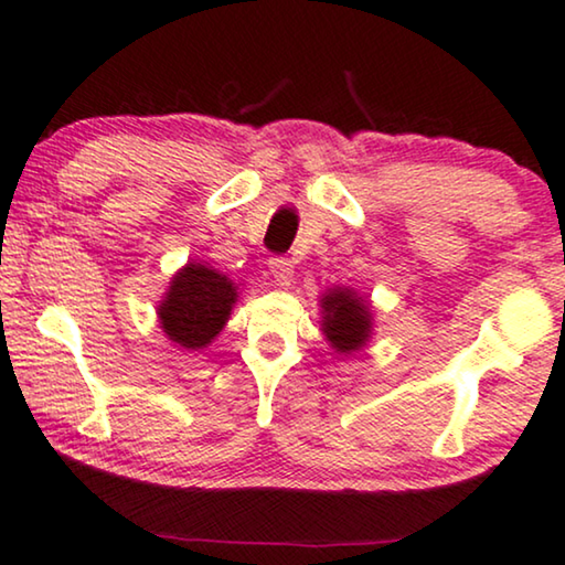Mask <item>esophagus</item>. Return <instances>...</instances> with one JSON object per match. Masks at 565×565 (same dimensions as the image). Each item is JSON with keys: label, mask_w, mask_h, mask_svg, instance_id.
Segmentation results:
<instances>
[{"label": "esophagus", "mask_w": 565, "mask_h": 565, "mask_svg": "<svg viewBox=\"0 0 565 565\" xmlns=\"http://www.w3.org/2000/svg\"><path fill=\"white\" fill-rule=\"evenodd\" d=\"M268 268H271L274 279L279 284H289L291 276H294V266L289 258H271L268 260Z\"/></svg>", "instance_id": "34e87169"}]
</instances>
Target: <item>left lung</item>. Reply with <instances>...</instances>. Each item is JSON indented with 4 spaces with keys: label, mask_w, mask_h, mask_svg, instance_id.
I'll list each match as a JSON object with an SVG mask.
<instances>
[{
    "label": "left lung",
    "mask_w": 565,
    "mask_h": 565,
    "mask_svg": "<svg viewBox=\"0 0 565 565\" xmlns=\"http://www.w3.org/2000/svg\"><path fill=\"white\" fill-rule=\"evenodd\" d=\"M322 335L338 355H353L369 345L373 335L371 301L351 286H332L320 297Z\"/></svg>",
    "instance_id": "left-lung-1"
}]
</instances>
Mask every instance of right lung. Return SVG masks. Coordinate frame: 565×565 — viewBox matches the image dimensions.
Listing matches in <instances>:
<instances>
[{
    "mask_svg": "<svg viewBox=\"0 0 565 565\" xmlns=\"http://www.w3.org/2000/svg\"><path fill=\"white\" fill-rule=\"evenodd\" d=\"M237 286L202 260H189L171 276L158 301V324L181 351H204L225 328L237 301Z\"/></svg>",
    "mask_w": 565,
    "mask_h": 565,
    "instance_id": "add662e5",
    "label": "right lung"
}]
</instances>
